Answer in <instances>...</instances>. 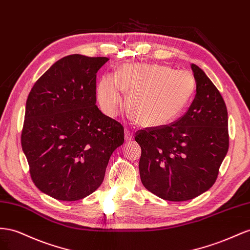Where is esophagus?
I'll return each mask as SVG.
<instances>
[{"mask_svg":"<svg viewBox=\"0 0 250 250\" xmlns=\"http://www.w3.org/2000/svg\"><path fill=\"white\" fill-rule=\"evenodd\" d=\"M125 138L126 141H131L133 139V132L125 129Z\"/></svg>","mask_w":250,"mask_h":250,"instance_id":"obj_1","label":"esophagus"}]
</instances>
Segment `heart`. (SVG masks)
<instances>
[{
    "instance_id": "1",
    "label": "heart",
    "mask_w": 250,
    "mask_h": 250,
    "mask_svg": "<svg viewBox=\"0 0 250 250\" xmlns=\"http://www.w3.org/2000/svg\"><path fill=\"white\" fill-rule=\"evenodd\" d=\"M185 71L156 63H126L116 75L105 74L97 84V101L108 116H116L129 92L126 109L145 126L166 125L179 115L195 91Z\"/></svg>"
}]
</instances>
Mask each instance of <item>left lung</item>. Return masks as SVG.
I'll list each match as a JSON object with an SVG mask.
<instances>
[{
	"mask_svg": "<svg viewBox=\"0 0 250 250\" xmlns=\"http://www.w3.org/2000/svg\"><path fill=\"white\" fill-rule=\"evenodd\" d=\"M196 95L187 113L168 125L140 130V179L167 201H188L216 182L229 146L225 103L202 69L190 65Z\"/></svg>",
	"mask_w": 250,
	"mask_h": 250,
	"instance_id": "1",
	"label": "left lung"
}]
</instances>
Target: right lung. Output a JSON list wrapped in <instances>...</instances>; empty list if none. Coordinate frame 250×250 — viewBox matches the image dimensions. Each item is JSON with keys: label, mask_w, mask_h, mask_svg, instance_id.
<instances>
[{"label": "right lung", "mask_w": 250, "mask_h": 250, "mask_svg": "<svg viewBox=\"0 0 250 250\" xmlns=\"http://www.w3.org/2000/svg\"><path fill=\"white\" fill-rule=\"evenodd\" d=\"M108 61L65 56L28 95L22 148L35 187L58 200H81L95 191L125 141L124 126L96 105V73Z\"/></svg>", "instance_id": "obj_1"}]
</instances>
